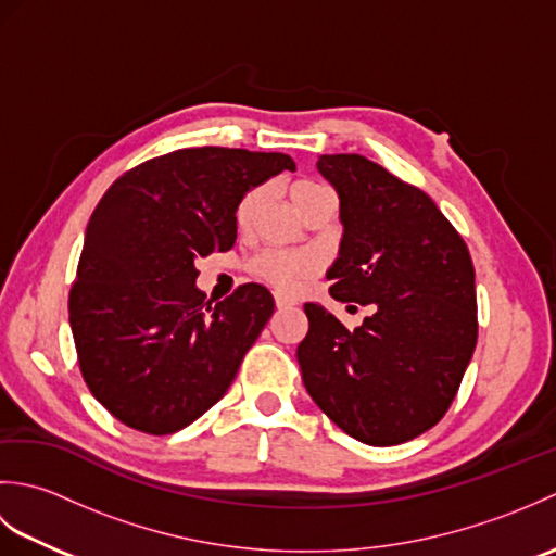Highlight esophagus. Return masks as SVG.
<instances>
[{
	"label": "esophagus",
	"mask_w": 556,
	"mask_h": 556,
	"mask_svg": "<svg viewBox=\"0 0 556 556\" xmlns=\"http://www.w3.org/2000/svg\"><path fill=\"white\" fill-rule=\"evenodd\" d=\"M275 303H277L279 311H287V308H293V305H299L296 299L287 296V293H275Z\"/></svg>",
	"instance_id": "obj_1"
}]
</instances>
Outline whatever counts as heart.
Returning <instances> with one entry per match:
<instances>
[{
  "label": "heart",
  "instance_id": "obj_1",
  "mask_svg": "<svg viewBox=\"0 0 556 556\" xmlns=\"http://www.w3.org/2000/svg\"><path fill=\"white\" fill-rule=\"evenodd\" d=\"M325 191L323 186L313 181H293L289 186V198L291 203L299 207V212L311 203L315 195ZM260 200H263V191L255 188V191L245 193L241 203L236 205V227L241 231H248L253 227ZM317 269V260L311 253H285V251H265L253 260V271L263 279L271 281L281 289H299L305 279H311Z\"/></svg>",
  "mask_w": 556,
  "mask_h": 556
}]
</instances>
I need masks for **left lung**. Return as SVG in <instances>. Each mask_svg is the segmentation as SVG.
Instances as JSON below:
<instances>
[{
	"instance_id": "8db88e82",
	"label": "left lung",
	"mask_w": 556,
	"mask_h": 556,
	"mask_svg": "<svg viewBox=\"0 0 556 556\" xmlns=\"http://www.w3.org/2000/svg\"><path fill=\"white\" fill-rule=\"evenodd\" d=\"M344 236L327 277L332 299L372 305L349 332L305 303L303 384L353 440L394 446L442 420L478 341L476 269L468 248L420 188L363 155H323Z\"/></svg>"
}]
</instances>
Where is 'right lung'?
I'll list each match as a JSON object with an SVG mask.
<instances>
[{"label":"right lung","instance_id":"add662e5","mask_svg":"<svg viewBox=\"0 0 556 556\" xmlns=\"http://www.w3.org/2000/svg\"><path fill=\"white\" fill-rule=\"evenodd\" d=\"M296 164L281 152L186 148L119 176L88 222L68 323L88 389L116 420L172 434L227 394L275 313L260 285L219 303L195 260L229 251L236 205Z\"/></svg>","mask_w":556,"mask_h":556}]
</instances>
